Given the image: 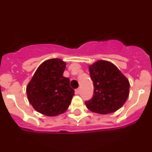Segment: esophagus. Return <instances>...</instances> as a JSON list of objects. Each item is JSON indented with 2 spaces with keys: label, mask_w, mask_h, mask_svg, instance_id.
<instances>
[{
  "label": "esophagus",
  "mask_w": 152,
  "mask_h": 152,
  "mask_svg": "<svg viewBox=\"0 0 152 152\" xmlns=\"http://www.w3.org/2000/svg\"><path fill=\"white\" fill-rule=\"evenodd\" d=\"M80 93V88H77V89L75 90V94H79Z\"/></svg>",
  "instance_id": "34e87169"
}]
</instances>
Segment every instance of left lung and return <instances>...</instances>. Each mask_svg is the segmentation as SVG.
I'll use <instances>...</instances> for the list:
<instances>
[{"label": "left lung", "mask_w": 152, "mask_h": 152, "mask_svg": "<svg viewBox=\"0 0 152 152\" xmlns=\"http://www.w3.org/2000/svg\"><path fill=\"white\" fill-rule=\"evenodd\" d=\"M94 83V96L85 102L94 113L108 114L116 112L126 103L129 94V81L119 68L105 60H98L89 66Z\"/></svg>", "instance_id": "8db88e82"}]
</instances>
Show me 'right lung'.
<instances>
[{
  "label": "right lung",
  "instance_id": "1",
  "mask_svg": "<svg viewBox=\"0 0 152 152\" xmlns=\"http://www.w3.org/2000/svg\"><path fill=\"white\" fill-rule=\"evenodd\" d=\"M66 62L51 58L42 63L26 87L29 103L37 112L56 116L68 110L75 91L70 80L63 76Z\"/></svg>",
  "mask_w": 152,
  "mask_h": 152
}]
</instances>
